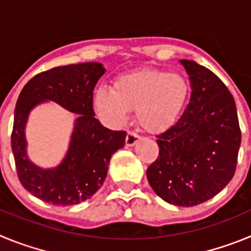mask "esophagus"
I'll return each mask as SVG.
<instances>
[{
  "instance_id": "obj_1",
  "label": "esophagus",
  "mask_w": 251,
  "mask_h": 251,
  "mask_svg": "<svg viewBox=\"0 0 251 251\" xmlns=\"http://www.w3.org/2000/svg\"><path fill=\"white\" fill-rule=\"evenodd\" d=\"M139 139V136L138 134H136V133L133 132H128L127 137H126V145L128 146V147H132V146H134L138 142Z\"/></svg>"
}]
</instances>
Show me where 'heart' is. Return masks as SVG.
<instances>
[{"label": "heart", "mask_w": 251, "mask_h": 251, "mask_svg": "<svg viewBox=\"0 0 251 251\" xmlns=\"http://www.w3.org/2000/svg\"><path fill=\"white\" fill-rule=\"evenodd\" d=\"M190 94L186 77L162 69H141L119 76L114 88H99L95 110L114 127L127 124L130 112L151 133H162L179 118Z\"/></svg>", "instance_id": "b5f03b06"}]
</instances>
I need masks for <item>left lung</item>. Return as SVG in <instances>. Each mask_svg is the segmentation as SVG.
<instances>
[{
    "label": "left lung",
    "instance_id": "1",
    "mask_svg": "<svg viewBox=\"0 0 251 251\" xmlns=\"http://www.w3.org/2000/svg\"><path fill=\"white\" fill-rule=\"evenodd\" d=\"M191 83L190 103L157 136L159 154L147 168L153 191L171 205L196 206L223 191L235 174L241 143L231 93L205 66L179 60Z\"/></svg>",
    "mask_w": 251,
    "mask_h": 251
}]
</instances>
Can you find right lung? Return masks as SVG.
Masks as SVG:
<instances>
[{
	"mask_svg": "<svg viewBox=\"0 0 251 251\" xmlns=\"http://www.w3.org/2000/svg\"><path fill=\"white\" fill-rule=\"evenodd\" d=\"M104 73L100 63L59 66L37 74L20 93L11 136L17 176L45 202L70 206L90 199L103 185L113 153L124 147L127 133L108 129L94 117L93 90ZM45 101L79 114L66 157L52 169L39 168L28 158L25 134L29 112Z\"/></svg>",
	"mask_w": 251,
	"mask_h": 251,
	"instance_id": "1",
	"label": "right lung"
}]
</instances>
